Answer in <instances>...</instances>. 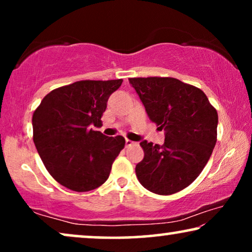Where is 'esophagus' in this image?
<instances>
[{
	"mask_svg": "<svg viewBox=\"0 0 252 252\" xmlns=\"http://www.w3.org/2000/svg\"><path fill=\"white\" fill-rule=\"evenodd\" d=\"M135 142H133V141H130V140H128V139H126V146L127 147H129V146H132V144H134Z\"/></svg>",
	"mask_w": 252,
	"mask_h": 252,
	"instance_id": "obj_1",
	"label": "esophagus"
}]
</instances>
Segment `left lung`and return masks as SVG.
<instances>
[{
  "instance_id": "left-lung-1",
  "label": "left lung",
  "mask_w": 252,
  "mask_h": 252,
  "mask_svg": "<svg viewBox=\"0 0 252 252\" xmlns=\"http://www.w3.org/2000/svg\"><path fill=\"white\" fill-rule=\"evenodd\" d=\"M150 120L165 130L163 146L142 141L136 165L140 184L158 195H172L201 174L217 142L218 113L206 95L175 78H130Z\"/></svg>"
}]
</instances>
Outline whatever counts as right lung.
I'll return each mask as SVG.
<instances>
[{"label": "right lung", "mask_w": 252, "mask_h": 252, "mask_svg": "<svg viewBox=\"0 0 252 252\" xmlns=\"http://www.w3.org/2000/svg\"><path fill=\"white\" fill-rule=\"evenodd\" d=\"M117 80H81L51 91L33 113V141L49 174L73 191H89L108 180L112 164L125 147L123 136L103 135L110 95Z\"/></svg>", "instance_id": "obj_1"}]
</instances>
